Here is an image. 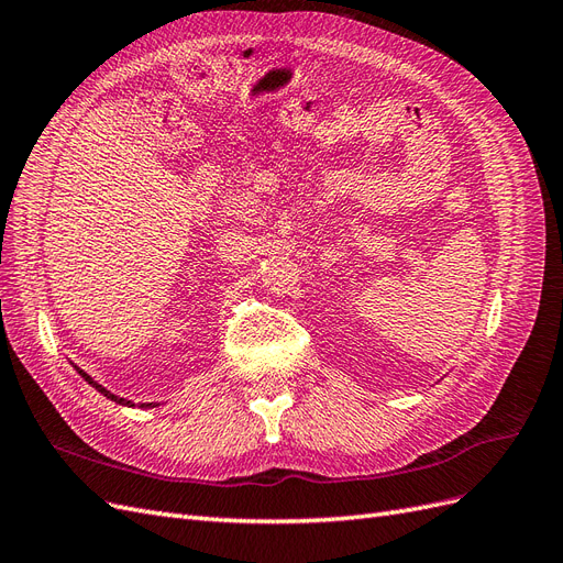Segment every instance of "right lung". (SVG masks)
<instances>
[{
  "label": "right lung",
  "instance_id": "obj_1",
  "mask_svg": "<svg viewBox=\"0 0 563 563\" xmlns=\"http://www.w3.org/2000/svg\"><path fill=\"white\" fill-rule=\"evenodd\" d=\"M77 368V366H75ZM77 373H79V376L84 378V380H87L91 387H96L98 391H100V395H103V397H108V399H112L114 404H122V406H135L133 401H129V399H124V397H117V395H112V391L110 389H106L103 385H98L91 376H89V373H84L81 368H77ZM155 406H159V404H141V408H155Z\"/></svg>",
  "mask_w": 563,
  "mask_h": 563
}]
</instances>
